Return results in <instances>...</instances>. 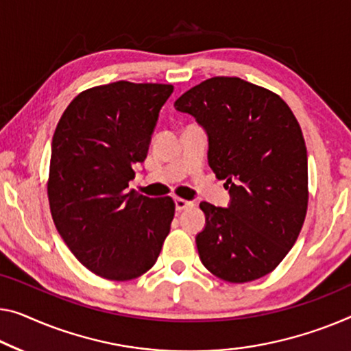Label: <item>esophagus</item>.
I'll use <instances>...</instances> for the list:
<instances>
[{"instance_id":"esophagus-1","label":"esophagus","mask_w":351,"mask_h":351,"mask_svg":"<svg viewBox=\"0 0 351 351\" xmlns=\"http://www.w3.org/2000/svg\"><path fill=\"white\" fill-rule=\"evenodd\" d=\"M175 205H176V211H184V209L193 206V202L184 200V198H175Z\"/></svg>"}]
</instances>
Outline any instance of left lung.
<instances>
[{"label": "left lung", "instance_id": "1", "mask_svg": "<svg viewBox=\"0 0 351 351\" xmlns=\"http://www.w3.org/2000/svg\"><path fill=\"white\" fill-rule=\"evenodd\" d=\"M203 125L208 160L232 195L228 208L202 202L197 234L205 268L244 284L277 268L300 237L309 202L307 149L279 94L238 77H213L175 102Z\"/></svg>", "mask_w": 351, "mask_h": 351}]
</instances>
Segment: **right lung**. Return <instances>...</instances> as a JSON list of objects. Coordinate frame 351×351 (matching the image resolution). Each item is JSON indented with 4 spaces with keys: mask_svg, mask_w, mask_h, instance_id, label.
I'll list each match as a JSON object with an SVG mask.
<instances>
[{
    "mask_svg": "<svg viewBox=\"0 0 351 351\" xmlns=\"http://www.w3.org/2000/svg\"><path fill=\"white\" fill-rule=\"evenodd\" d=\"M173 85L119 80L74 97L53 140L47 195L55 227L91 273L130 280L153 268L175 216L171 197L129 191Z\"/></svg>",
    "mask_w": 351,
    "mask_h": 351,
    "instance_id": "right-lung-1",
    "label": "right lung"
}]
</instances>
